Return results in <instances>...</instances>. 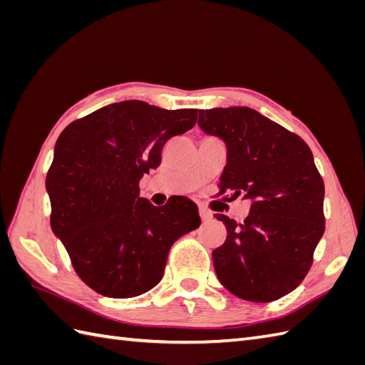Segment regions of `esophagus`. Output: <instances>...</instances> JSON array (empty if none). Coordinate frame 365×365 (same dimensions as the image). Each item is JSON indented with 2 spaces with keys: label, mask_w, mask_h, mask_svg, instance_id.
Returning a JSON list of instances; mask_svg holds the SVG:
<instances>
[{
  "label": "esophagus",
  "mask_w": 365,
  "mask_h": 365,
  "mask_svg": "<svg viewBox=\"0 0 365 365\" xmlns=\"http://www.w3.org/2000/svg\"><path fill=\"white\" fill-rule=\"evenodd\" d=\"M199 215H200V220H202V221H210L212 220V213L205 210L204 207L199 208Z\"/></svg>",
  "instance_id": "34e87169"
}]
</instances>
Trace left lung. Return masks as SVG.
I'll list each match as a JSON object with an SVG mask.
<instances>
[{"mask_svg": "<svg viewBox=\"0 0 365 365\" xmlns=\"http://www.w3.org/2000/svg\"><path fill=\"white\" fill-rule=\"evenodd\" d=\"M199 127L221 138L222 192L251 200L243 222L216 213L227 238L213 251L216 276L235 297L269 302L297 289L324 232V183L302 139L246 106L199 110Z\"/></svg>", "mask_w": 365, "mask_h": 365, "instance_id": "obj_1", "label": "left lung"}]
</instances>
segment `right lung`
<instances>
[{"instance_id":"1","label":"right lung","mask_w":365,"mask_h":365,"mask_svg":"<svg viewBox=\"0 0 365 365\" xmlns=\"http://www.w3.org/2000/svg\"><path fill=\"white\" fill-rule=\"evenodd\" d=\"M196 118L197 110L127 100L59 135L45 180L51 230L81 281L103 297L133 298L153 289L170 246L200 226L188 197L163 207L139 197V180L160 166L163 145L195 127Z\"/></svg>"}]
</instances>
